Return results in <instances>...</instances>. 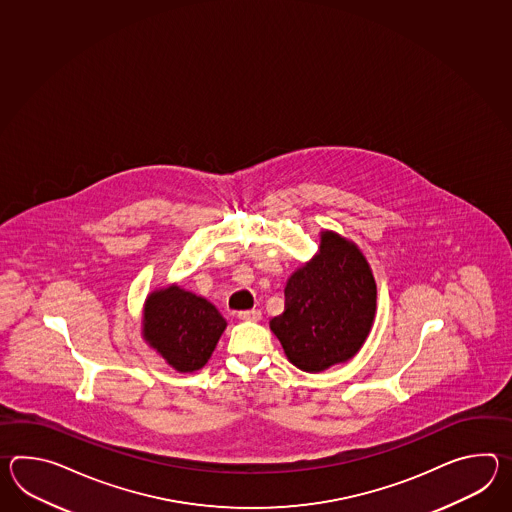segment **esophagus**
Masks as SVG:
<instances>
[{"label": "esophagus", "instance_id": "esophagus-1", "mask_svg": "<svg viewBox=\"0 0 512 512\" xmlns=\"http://www.w3.org/2000/svg\"><path fill=\"white\" fill-rule=\"evenodd\" d=\"M261 318V310H244V312H239V319H242V321H261Z\"/></svg>", "mask_w": 512, "mask_h": 512}]
</instances>
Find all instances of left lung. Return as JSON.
<instances>
[{
	"label": "left lung",
	"instance_id": "8db88e82",
	"mask_svg": "<svg viewBox=\"0 0 512 512\" xmlns=\"http://www.w3.org/2000/svg\"><path fill=\"white\" fill-rule=\"evenodd\" d=\"M376 316V281L353 240L321 229L319 250L286 281L284 312L270 321L290 364L321 373L362 349Z\"/></svg>",
	"mask_w": 512,
	"mask_h": 512
}]
</instances>
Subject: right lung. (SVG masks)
<instances>
[{
  "label": "right lung",
  "instance_id": "right-lung-1",
  "mask_svg": "<svg viewBox=\"0 0 512 512\" xmlns=\"http://www.w3.org/2000/svg\"><path fill=\"white\" fill-rule=\"evenodd\" d=\"M228 321L211 301L172 283L148 294L141 336L178 373L202 369L216 349Z\"/></svg>",
  "mask_w": 512,
  "mask_h": 512
}]
</instances>
